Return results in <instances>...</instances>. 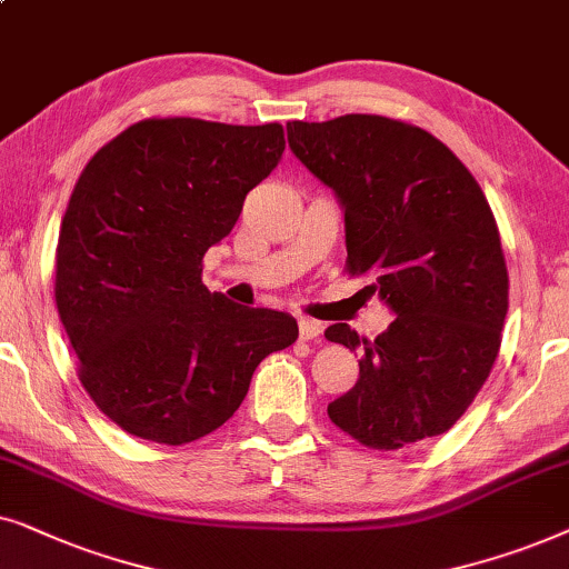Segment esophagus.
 Instances as JSON below:
<instances>
[{"label":"esophagus","instance_id":"34e87169","mask_svg":"<svg viewBox=\"0 0 569 569\" xmlns=\"http://www.w3.org/2000/svg\"><path fill=\"white\" fill-rule=\"evenodd\" d=\"M322 336V322L309 320V317H299V338L301 340H315Z\"/></svg>","mask_w":569,"mask_h":569}]
</instances>
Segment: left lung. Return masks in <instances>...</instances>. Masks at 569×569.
Returning <instances> with one entry per match:
<instances>
[{"label":"left lung","instance_id":"left-lung-1","mask_svg":"<svg viewBox=\"0 0 569 569\" xmlns=\"http://www.w3.org/2000/svg\"><path fill=\"white\" fill-rule=\"evenodd\" d=\"M293 156L346 213L348 276L396 320L375 340L346 322L325 330L361 353L359 380L330 421L372 450L445 435L495 367L507 317V264L479 181L435 134L377 113L289 121Z\"/></svg>","mask_w":569,"mask_h":569}]
</instances>
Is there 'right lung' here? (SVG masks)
I'll return each mask as SVG.
<instances>
[{
	"mask_svg": "<svg viewBox=\"0 0 569 569\" xmlns=\"http://www.w3.org/2000/svg\"><path fill=\"white\" fill-rule=\"evenodd\" d=\"M283 148L278 121L153 117L82 169L59 229L54 297L82 388L127 435H210L241 406L257 363L299 338L293 317L202 286V257Z\"/></svg>",
	"mask_w": 569,
	"mask_h": 569,
	"instance_id": "obj_1",
	"label": "right lung"
}]
</instances>
